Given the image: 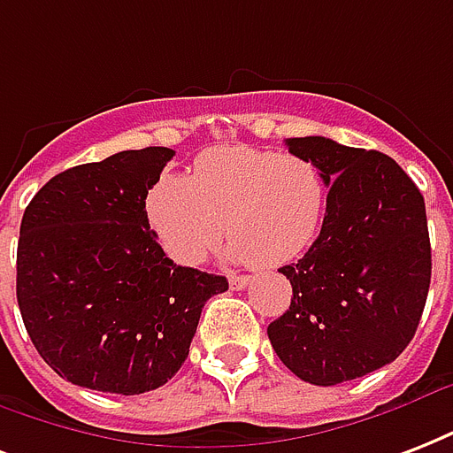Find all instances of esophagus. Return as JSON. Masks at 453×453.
Instances as JSON below:
<instances>
[{
  "instance_id": "1",
  "label": "esophagus",
  "mask_w": 453,
  "mask_h": 453,
  "mask_svg": "<svg viewBox=\"0 0 453 453\" xmlns=\"http://www.w3.org/2000/svg\"><path fill=\"white\" fill-rule=\"evenodd\" d=\"M251 282L250 275H230V288L233 289H244Z\"/></svg>"
}]
</instances>
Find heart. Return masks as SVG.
<instances>
[{"label":"heart","mask_w":453,"mask_h":453,"mask_svg":"<svg viewBox=\"0 0 453 453\" xmlns=\"http://www.w3.org/2000/svg\"><path fill=\"white\" fill-rule=\"evenodd\" d=\"M327 185L313 161L251 147H216L189 178L165 175L147 199L158 240L175 261L195 265L223 240L230 254L261 268L289 264L316 240Z\"/></svg>","instance_id":"b5f03b06"}]
</instances>
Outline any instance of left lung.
Here are the masks:
<instances>
[{
	"label": "left lung",
	"instance_id": "left-lung-1",
	"mask_svg": "<svg viewBox=\"0 0 453 453\" xmlns=\"http://www.w3.org/2000/svg\"><path fill=\"white\" fill-rule=\"evenodd\" d=\"M288 147L319 165L330 192L316 242L280 268L292 303L268 340L296 378L330 388L392 364L413 340L433 273L426 202L382 151L327 137Z\"/></svg>",
	"mask_w": 453,
	"mask_h": 453
}]
</instances>
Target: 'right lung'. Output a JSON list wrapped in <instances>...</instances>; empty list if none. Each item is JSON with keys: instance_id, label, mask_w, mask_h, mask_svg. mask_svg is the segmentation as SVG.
Instances as JSON below:
<instances>
[{"instance_id": "obj_1", "label": "right lung", "mask_w": 453, "mask_h": 453, "mask_svg": "<svg viewBox=\"0 0 453 453\" xmlns=\"http://www.w3.org/2000/svg\"><path fill=\"white\" fill-rule=\"evenodd\" d=\"M175 151H119L54 175L20 220L16 296L35 349L81 388L142 395L189 354L223 275L175 265L144 199Z\"/></svg>"}]
</instances>
